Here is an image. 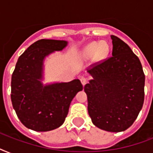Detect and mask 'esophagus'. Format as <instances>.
I'll use <instances>...</instances> for the list:
<instances>
[{
    "label": "esophagus",
    "instance_id": "34e87169",
    "mask_svg": "<svg viewBox=\"0 0 153 153\" xmlns=\"http://www.w3.org/2000/svg\"><path fill=\"white\" fill-rule=\"evenodd\" d=\"M80 81H81L82 84L83 86H85L86 82H87V78H86V77H81Z\"/></svg>",
    "mask_w": 153,
    "mask_h": 153
}]
</instances>
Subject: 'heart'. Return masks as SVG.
<instances>
[{"instance_id": "heart-1", "label": "heart", "mask_w": 153, "mask_h": 153, "mask_svg": "<svg viewBox=\"0 0 153 153\" xmlns=\"http://www.w3.org/2000/svg\"><path fill=\"white\" fill-rule=\"evenodd\" d=\"M109 52V46L106 43H98V42H94L89 44L86 47V55L90 56L95 55V57L98 59H102L107 55Z\"/></svg>"}]
</instances>
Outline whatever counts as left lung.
Here are the masks:
<instances>
[{
  "label": "left lung",
  "mask_w": 153,
  "mask_h": 153,
  "mask_svg": "<svg viewBox=\"0 0 153 153\" xmlns=\"http://www.w3.org/2000/svg\"><path fill=\"white\" fill-rule=\"evenodd\" d=\"M111 56L92 64L93 79L84 86L94 126L121 132L133 124L145 99V74L138 57L121 39L111 36Z\"/></svg>",
  "instance_id": "8db88e82"
}]
</instances>
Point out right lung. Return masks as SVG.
Masks as SVG:
<instances>
[{"label": "right lung", "mask_w": 153, "mask_h": 153, "mask_svg": "<svg viewBox=\"0 0 153 153\" xmlns=\"http://www.w3.org/2000/svg\"><path fill=\"white\" fill-rule=\"evenodd\" d=\"M66 46L63 40L39 39L18 59L12 75L11 100L18 118L30 129L46 132L62 126L72 99L83 89L79 79L46 86L39 81L45 56Z\"/></svg>", "instance_id": "obj_1"}]
</instances>
